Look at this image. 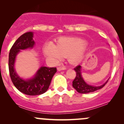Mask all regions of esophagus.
Wrapping results in <instances>:
<instances>
[{"instance_id":"1","label":"esophagus","mask_w":124,"mask_h":124,"mask_svg":"<svg viewBox=\"0 0 124 124\" xmlns=\"http://www.w3.org/2000/svg\"><path fill=\"white\" fill-rule=\"evenodd\" d=\"M67 69V67H65V66H62V67H59L57 68V70L58 71H61V70H64Z\"/></svg>"}]
</instances>
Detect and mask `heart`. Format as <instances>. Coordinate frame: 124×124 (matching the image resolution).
Segmentation results:
<instances>
[{
  "label": "heart",
  "mask_w": 124,
  "mask_h": 124,
  "mask_svg": "<svg viewBox=\"0 0 124 124\" xmlns=\"http://www.w3.org/2000/svg\"><path fill=\"white\" fill-rule=\"evenodd\" d=\"M86 42L79 38L63 37L59 39L56 45L46 43L43 47L44 54L52 61H59L62 57H68L71 63H78L85 50Z\"/></svg>",
  "instance_id": "obj_1"
}]
</instances>
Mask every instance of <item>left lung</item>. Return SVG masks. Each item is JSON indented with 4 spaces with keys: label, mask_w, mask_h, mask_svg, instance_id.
Returning <instances> with one entry per match:
<instances>
[{
    "label": "left lung",
    "mask_w": 124,
    "mask_h": 124,
    "mask_svg": "<svg viewBox=\"0 0 124 124\" xmlns=\"http://www.w3.org/2000/svg\"><path fill=\"white\" fill-rule=\"evenodd\" d=\"M76 72V76L75 77L74 80L72 82V86L74 88L80 93H91V92H95L98 89L103 87L107 83L108 80L100 86H93L87 85L86 82L83 80V78L81 75V66L78 65L76 67V68H74Z\"/></svg>",
    "instance_id": "left-lung-1"
}]
</instances>
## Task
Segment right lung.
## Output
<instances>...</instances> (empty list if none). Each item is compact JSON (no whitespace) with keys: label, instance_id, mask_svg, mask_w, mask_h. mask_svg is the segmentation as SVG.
I'll return each instance as SVG.
<instances>
[{"label":"right lung","instance_id":"right-lung-1","mask_svg":"<svg viewBox=\"0 0 124 124\" xmlns=\"http://www.w3.org/2000/svg\"><path fill=\"white\" fill-rule=\"evenodd\" d=\"M34 44L32 32H27L20 36L10 49L8 63L10 77L14 85L22 93L32 96L38 95L46 92L49 87L53 76L57 71L56 67H42L32 79L24 80L18 76L14 68L16 55L20 52V50L32 48Z\"/></svg>","mask_w":124,"mask_h":124}]
</instances>
